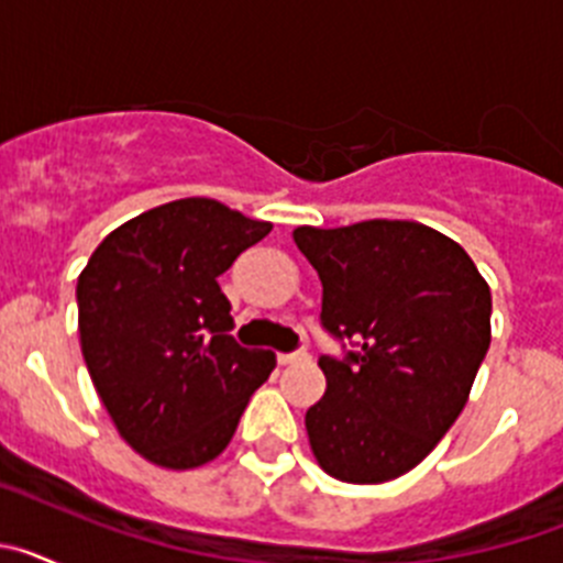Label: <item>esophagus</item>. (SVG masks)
I'll use <instances>...</instances> for the list:
<instances>
[{
	"mask_svg": "<svg viewBox=\"0 0 563 563\" xmlns=\"http://www.w3.org/2000/svg\"><path fill=\"white\" fill-rule=\"evenodd\" d=\"M307 361V352H282L278 355V363L282 366H292V363H305Z\"/></svg>",
	"mask_w": 563,
	"mask_h": 563,
	"instance_id": "obj_1",
	"label": "esophagus"
}]
</instances>
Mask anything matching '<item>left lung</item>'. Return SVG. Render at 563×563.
Instances as JSON below:
<instances>
[{"instance_id": "8db88e82", "label": "left lung", "mask_w": 563, "mask_h": 563, "mask_svg": "<svg viewBox=\"0 0 563 563\" xmlns=\"http://www.w3.org/2000/svg\"><path fill=\"white\" fill-rule=\"evenodd\" d=\"M292 242L324 287V330L357 346L318 361L327 391L305 417L318 465L352 485L409 474L465 409L490 346V287L420 222L301 225Z\"/></svg>"}]
</instances>
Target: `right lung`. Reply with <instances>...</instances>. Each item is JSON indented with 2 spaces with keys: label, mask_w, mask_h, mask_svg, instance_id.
Returning <instances> with one entry per match:
<instances>
[{
  "label": "right lung",
  "mask_w": 563,
  "mask_h": 563,
  "mask_svg": "<svg viewBox=\"0 0 563 563\" xmlns=\"http://www.w3.org/2000/svg\"><path fill=\"white\" fill-rule=\"evenodd\" d=\"M271 222L186 197L114 228L78 276V335L114 429L143 460L188 471L228 449L276 355L245 350L217 278Z\"/></svg>",
  "instance_id": "right-lung-1"
}]
</instances>
